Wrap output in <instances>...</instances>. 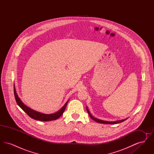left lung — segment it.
<instances>
[{
	"label": "left lung",
	"mask_w": 154,
	"mask_h": 154,
	"mask_svg": "<svg viewBox=\"0 0 154 154\" xmlns=\"http://www.w3.org/2000/svg\"><path fill=\"white\" fill-rule=\"evenodd\" d=\"M87 110L88 111V114L89 116V117L91 118L94 121H95L97 122H99V123H100V124H118V123H120V122H122L123 121H125L126 119H125L123 120H120V121H114V122H109V121H102V120H100V119H98L97 118H95V117H94L93 116H91V114H90L89 110H88V108L87 107Z\"/></svg>",
	"instance_id": "left-lung-1"
}]
</instances>
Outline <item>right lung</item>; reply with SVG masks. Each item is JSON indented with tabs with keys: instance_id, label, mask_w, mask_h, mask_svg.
Returning <instances> with one entry per match:
<instances>
[{
	"instance_id": "1",
	"label": "right lung",
	"mask_w": 154,
	"mask_h": 154,
	"mask_svg": "<svg viewBox=\"0 0 154 154\" xmlns=\"http://www.w3.org/2000/svg\"><path fill=\"white\" fill-rule=\"evenodd\" d=\"M14 96L16 102L18 104V105L30 117L36 119V120H38L40 121H53L55 120L60 117L62 114L63 113L64 111L66 109L67 104L68 103V101L65 103V104L60 109V110H59L58 112L54 113V114H42L39 112L36 111L35 110H32L31 109L27 107L26 105H25L22 101L20 100V99L18 97L16 93V91L15 89V87H14Z\"/></svg>"
}]
</instances>
